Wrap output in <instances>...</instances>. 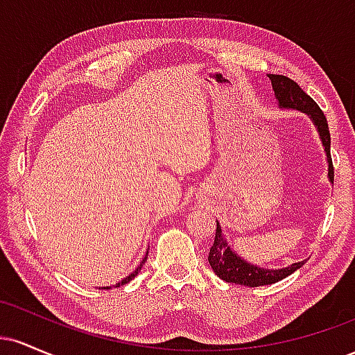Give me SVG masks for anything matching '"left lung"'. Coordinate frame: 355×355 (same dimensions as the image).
<instances>
[{
  "instance_id": "8db88e82",
  "label": "left lung",
  "mask_w": 355,
  "mask_h": 355,
  "mask_svg": "<svg viewBox=\"0 0 355 355\" xmlns=\"http://www.w3.org/2000/svg\"><path fill=\"white\" fill-rule=\"evenodd\" d=\"M272 81V88H274L275 98L279 101L280 108H291L299 110V112L305 113L311 116L312 123L315 125L317 132L322 140V145L325 148V155H327V164H329V182L334 183V166L331 158V133H329V125L325 120L324 112L319 108V105L313 101L307 93L304 92L294 80L284 75H268ZM209 263L214 268V272L220 279L225 280L230 284L247 285V287H260V285L275 284L279 280L285 279L291 274H294L297 268H300L305 263L295 262L292 266L284 268H263L257 267L254 263L247 262L245 259L235 254L232 250L229 243H227L225 237L222 234V227L217 222V232H215V240L211 243L209 252Z\"/></svg>"
}]
</instances>
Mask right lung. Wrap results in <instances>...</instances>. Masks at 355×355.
Masks as SVG:
<instances>
[{"label":"right lung","mask_w":355,"mask_h":355,"mask_svg":"<svg viewBox=\"0 0 355 355\" xmlns=\"http://www.w3.org/2000/svg\"><path fill=\"white\" fill-rule=\"evenodd\" d=\"M146 255H148V252H146ZM146 255H145V259H144V260H141V262H140V266H138V267L135 268V270H133V272H132V274H130V275H126L123 280H120V282H118V284L115 285V287H120V285H123V284H128V282H130V280H132V279H135V277H137V274H138V272H140V270H141V267H144V263L146 262ZM103 288H110V287H103Z\"/></svg>","instance_id":"1"}]
</instances>
